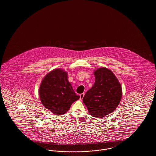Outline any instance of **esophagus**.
<instances>
[{
    "instance_id": "1",
    "label": "esophagus",
    "mask_w": 156,
    "mask_h": 156,
    "mask_svg": "<svg viewBox=\"0 0 156 156\" xmlns=\"http://www.w3.org/2000/svg\"><path fill=\"white\" fill-rule=\"evenodd\" d=\"M84 95H85V94H84V93H82V94L80 95V100H82V99H83V98L84 97Z\"/></svg>"
}]
</instances>
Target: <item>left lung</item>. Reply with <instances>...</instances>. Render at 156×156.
Instances as JSON below:
<instances>
[{"label": "left lung", "mask_w": 156, "mask_h": 156, "mask_svg": "<svg viewBox=\"0 0 156 156\" xmlns=\"http://www.w3.org/2000/svg\"><path fill=\"white\" fill-rule=\"evenodd\" d=\"M95 82L83 98V102L93 117L103 118L114 111L120 102L122 88L109 69L102 67L94 71Z\"/></svg>", "instance_id": "1"}]
</instances>
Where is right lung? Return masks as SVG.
Wrapping results in <instances>:
<instances>
[{"label":"right lung","mask_w":156,"mask_h":156,"mask_svg":"<svg viewBox=\"0 0 156 156\" xmlns=\"http://www.w3.org/2000/svg\"><path fill=\"white\" fill-rule=\"evenodd\" d=\"M38 94L45 108L58 116L66 113L72 104L80 98L68 81L67 71L61 68L46 74L41 82Z\"/></svg>","instance_id":"add662e5"}]
</instances>
